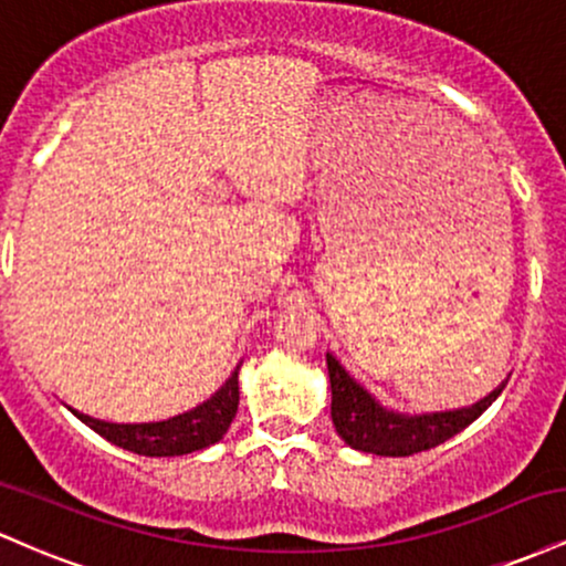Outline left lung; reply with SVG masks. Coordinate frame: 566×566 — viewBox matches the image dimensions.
<instances>
[{"label":"left lung","mask_w":566,"mask_h":566,"mask_svg":"<svg viewBox=\"0 0 566 566\" xmlns=\"http://www.w3.org/2000/svg\"><path fill=\"white\" fill-rule=\"evenodd\" d=\"M329 388H333V423L337 437L359 452L382 454V458H407V454L426 452L441 441L452 439L463 428H469L505 388V378L492 394L479 399L476 405L463 409H447V412L405 415L396 409H386L359 386L346 367L327 354Z\"/></svg>","instance_id":"1"}]
</instances>
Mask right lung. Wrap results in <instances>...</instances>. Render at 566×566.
<instances>
[{"label":"right lung","instance_id":"add662e5","mask_svg":"<svg viewBox=\"0 0 566 566\" xmlns=\"http://www.w3.org/2000/svg\"><path fill=\"white\" fill-rule=\"evenodd\" d=\"M239 407V367L233 369L226 386H220L216 396L205 405L193 407L191 412L178 415V418L161 420V423H106V420L90 418V415L71 412L82 420L84 426L93 428L103 439L122 450L146 454V458H175V454H188L216 444L229 431L233 415Z\"/></svg>","mask_w":566,"mask_h":566}]
</instances>
